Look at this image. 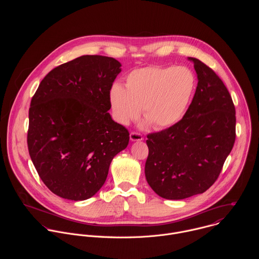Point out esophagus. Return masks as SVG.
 I'll list each match as a JSON object with an SVG mask.
<instances>
[{
	"mask_svg": "<svg viewBox=\"0 0 259 259\" xmlns=\"http://www.w3.org/2000/svg\"><path fill=\"white\" fill-rule=\"evenodd\" d=\"M130 139L132 141H140V140L143 139V137H142L141 134H139L137 132H131L130 133Z\"/></svg>",
	"mask_w": 259,
	"mask_h": 259,
	"instance_id": "1",
	"label": "esophagus"
}]
</instances>
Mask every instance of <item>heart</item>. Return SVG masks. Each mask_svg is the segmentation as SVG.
I'll list each match as a JSON object with an SVG mask.
<instances>
[{"mask_svg":"<svg viewBox=\"0 0 259 259\" xmlns=\"http://www.w3.org/2000/svg\"><path fill=\"white\" fill-rule=\"evenodd\" d=\"M197 88L194 72L186 66H147L132 70L126 88L114 84L109 90L113 115L128 125L142 115L155 129L176 124L186 113Z\"/></svg>","mask_w":259,"mask_h":259,"instance_id":"b5f03b06","label":"heart"}]
</instances>
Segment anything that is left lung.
I'll return each mask as SVG.
<instances>
[{
	"mask_svg": "<svg viewBox=\"0 0 259 259\" xmlns=\"http://www.w3.org/2000/svg\"><path fill=\"white\" fill-rule=\"evenodd\" d=\"M196 93L180 121L147 134L145 178L160 197L182 200L206 192L218 178L236 140V109L215 71L197 58Z\"/></svg>",
	"mask_w": 259,
	"mask_h": 259,
	"instance_id": "obj_1",
	"label": "left lung"
}]
</instances>
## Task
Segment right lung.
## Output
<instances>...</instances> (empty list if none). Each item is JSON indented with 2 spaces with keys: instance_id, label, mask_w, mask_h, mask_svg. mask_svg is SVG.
<instances>
[{
  "instance_id": "right-lung-1",
  "label": "right lung",
  "mask_w": 259,
  "mask_h": 259,
  "mask_svg": "<svg viewBox=\"0 0 259 259\" xmlns=\"http://www.w3.org/2000/svg\"><path fill=\"white\" fill-rule=\"evenodd\" d=\"M120 66L113 57L80 56L53 68L31 98L28 153L45 186L63 199L94 196L129 143V131L108 113Z\"/></svg>"
}]
</instances>
